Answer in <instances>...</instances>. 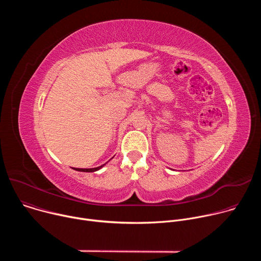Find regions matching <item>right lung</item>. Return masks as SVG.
<instances>
[{"label": "right lung", "instance_id": "1", "mask_svg": "<svg viewBox=\"0 0 261 261\" xmlns=\"http://www.w3.org/2000/svg\"><path fill=\"white\" fill-rule=\"evenodd\" d=\"M105 164H103V165H101V166H99V167H95V168H73V169H75V170H77V171H85V172H92V171H96V170H98V169H100L101 167H103Z\"/></svg>", "mask_w": 261, "mask_h": 261}]
</instances>
